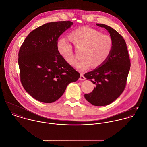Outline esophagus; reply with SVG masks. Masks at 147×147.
<instances>
[{
    "label": "esophagus",
    "instance_id": "34e87169",
    "mask_svg": "<svg viewBox=\"0 0 147 147\" xmlns=\"http://www.w3.org/2000/svg\"><path fill=\"white\" fill-rule=\"evenodd\" d=\"M80 80H85V77H84V74L82 73H81V74H80Z\"/></svg>",
    "mask_w": 147,
    "mask_h": 147
}]
</instances>
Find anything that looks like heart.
Here are the masks:
<instances>
[{
	"label": "heart",
	"instance_id": "obj_1",
	"mask_svg": "<svg viewBox=\"0 0 147 147\" xmlns=\"http://www.w3.org/2000/svg\"><path fill=\"white\" fill-rule=\"evenodd\" d=\"M69 37L77 49H82L81 57L82 59L75 64L76 67L80 70H85L91 65L94 67L103 65L111 53L112 37L98 30L88 27H80L71 31ZM57 49L67 63L70 65L75 63L76 59L73 47L65 38L57 41Z\"/></svg>",
	"mask_w": 147,
	"mask_h": 147
}]
</instances>
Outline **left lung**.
Segmentation results:
<instances>
[{
    "instance_id": "left-lung-1",
    "label": "left lung",
    "mask_w": 147,
    "mask_h": 147,
    "mask_svg": "<svg viewBox=\"0 0 147 147\" xmlns=\"http://www.w3.org/2000/svg\"><path fill=\"white\" fill-rule=\"evenodd\" d=\"M96 24L110 33L113 40V48L110 57L103 65L85 74L84 76L95 85L92 91L85 94V98L92 105L103 106L113 102L123 92L131 62L122 36L108 26Z\"/></svg>"
}]
</instances>
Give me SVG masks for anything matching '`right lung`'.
I'll use <instances>...</instances> for the list:
<instances>
[{
  "label": "right lung",
  "instance_id": "1",
  "mask_svg": "<svg viewBox=\"0 0 147 147\" xmlns=\"http://www.w3.org/2000/svg\"><path fill=\"white\" fill-rule=\"evenodd\" d=\"M73 24L70 21L45 24L30 32L20 47L18 63L21 83L40 102H55L67 86L80 77L57 49L59 36Z\"/></svg>",
  "mask_w": 147,
  "mask_h": 147
}]
</instances>
